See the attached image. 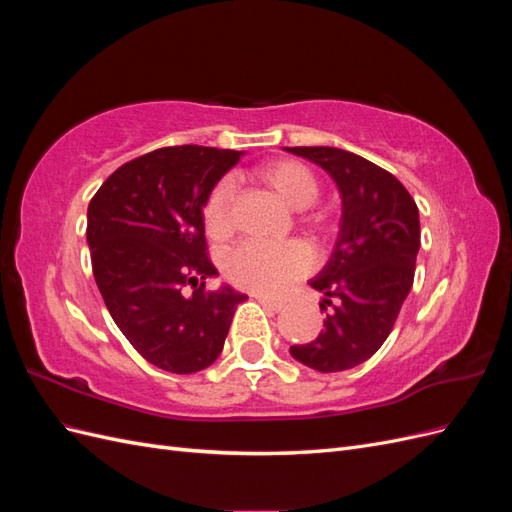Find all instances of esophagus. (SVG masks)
<instances>
[{"label": "esophagus", "instance_id": "34e87169", "mask_svg": "<svg viewBox=\"0 0 512 512\" xmlns=\"http://www.w3.org/2000/svg\"><path fill=\"white\" fill-rule=\"evenodd\" d=\"M256 301H258L262 307H265V309H269V312H282V307H284L282 301L269 299V297H265V294H258Z\"/></svg>", "mask_w": 512, "mask_h": 512}]
</instances>
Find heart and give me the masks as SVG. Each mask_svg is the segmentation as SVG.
Listing matches in <instances>:
<instances>
[{
  "label": "heart",
  "mask_w": 512,
  "mask_h": 512,
  "mask_svg": "<svg viewBox=\"0 0 512 512\" xmlns=\"http://www.w3.org/2000/svg\"><path fill=\"white\" fill-rule=\"evenodd\" d=\"M260 179L292 209H305L318 198V181L312 170L297 160H275L260 168ZM235 183L220 181L205 205V224L213 237L232 230ZM312 269V254L299 241L267 243L247 239L226 258V275L232 282L256 292L275 294Z\"/></svg>",
  "instance_id": "b5f03b06"
}]
</instances>
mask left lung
Instances as JSON below:
<instances>
[{"label": "left lung", "mask_w": 512, "mask_h": 512, "mask_svg": "<svg viewBox=\"0 0 512 512\" xmlns=\"http://www.w3.org/2000/svg\"><path fill=\"white\" fill-rule=\"evenodd\" d=\"M318 164L339 190L342 220L333 254L309 286L331 305L314 342L290 346L316 371H344L365 363L389 337L414 282L421 247L418 207L391 173L335 147H284Z\"/></svg>", "instance_id": "1"}]
</instances>
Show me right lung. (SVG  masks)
<instances>
[{"label": "right lung", "mask_w": 512, "mask_h": 512, "mask_svg": "<svg viewBox=\"0 0 512 512\" xmlns=\"http://www.w3.org/2000/svg\"><path fill=\"white\" fill-rule=\"evenodd\" d=\"M243 151L164 147L108 177L87 209L94 277L119 331L145 361L196 374L218 359L247 294L222 284L205 252L203 209ZM192 283V295L182 286Z\"/></svg>", "instance_id": "1"}]
</instances>
